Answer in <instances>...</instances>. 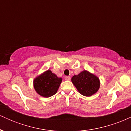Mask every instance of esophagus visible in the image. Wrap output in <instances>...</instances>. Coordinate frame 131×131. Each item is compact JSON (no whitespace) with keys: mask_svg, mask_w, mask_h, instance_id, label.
Returning <instances> with one entry per match:
<instances>
[{"mask_svg":"<svg viewBox=\"0 0 131 131\" xmlns=\"http://www.w3.org/2000/svg\"><path fill=\"white\" fill-rule=\"evenodd\" d=\"M64 79L67 81H70L71 79V77L70 76H65V77H64Z\"/></svg>","mask_w":131,"mask_h":131,"instance_id":"34e87169","label":"esophagus"}]
</instances>
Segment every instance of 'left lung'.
Listing matches in <instances>:
<instances>
[{
	"instance_id": "1",
	"label": "left lung",
	"mask_w": 131,
	"mask_h": 131,
	"mask_svg": "<svg viewBox=\"0 0 131 131\" xmlns=\"http://www.w3.org/2000/svg\"><path fill=\"white\" fill-rule=\"evenodd\" d=\"M71 81L79 92L86 97L95 94L100 88V80L99 78L85 70L78 75L73 76Z\"/></svg>"
}]
</instances>
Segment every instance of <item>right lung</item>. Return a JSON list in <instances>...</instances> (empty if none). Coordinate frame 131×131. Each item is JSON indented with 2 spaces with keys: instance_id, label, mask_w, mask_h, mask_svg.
Here are the masks:
<instances>
[{
  "instance_id": "obj_1",
  "label": "right lung",
  "mask_w": 131,
  "mask_h": 131,
  "mask_svg": "<svg viewBox=\"0 0 131 131\" xmlns=\"http://www.w3.org/2000/svg\"><path fill=\"white\" fill-rule=\"evenodd\" d=\"M62 79L47 70L34 80V88L40 95L49 97L57 93Z\"/></svg>"
}]
</instances>
